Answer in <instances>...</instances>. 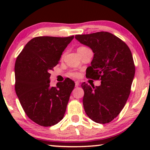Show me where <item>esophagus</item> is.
<instances>
[{"instance_id": "1", "label": "esophagus", "mask_w": 150, "mask_h": 150, "mask_svg": "<svg viewBox=\"0 0 150 150\" xmlns=\"http://www.w3.org/2000/svg\"><path fill=\"white\" fill-rule=\"evenodd\" d=\"M75 87H78V86L80 85V82H79V81H75Z\"/></svg>"}]
</instances>
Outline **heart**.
<instances>
[{
  "label": "heart",
  "instance_id": "1",
  "mask_svg": "<svg viewBox=\"0 0 150 150\" xmlns=\"http://www.w3.org/2000/svg\"><path fill=\"white\" fill-rule=\"evenodd\" d=\"M85 49H86V47H85V46H80V47L78 48L77 51H80V50ZM68 76L73 77H78L80 76V73L76 71H71L68 73Z\"/></svg>",
  "mask_w": 150,
  "mask_h": 150
}]
</instances>
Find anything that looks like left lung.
<instances>
[{"label":"left lung","mask_w":150,"mask_h":150,"mask_svg":"<svg viewBox=\"0 0 150 150\" xmlns=\"http://www.w3.org/2000/svg\"><path fill=\"white\" fill-rule=\"evenodd\" d=\"M75 39L94 53L86 77L101 80L96 87L85 82L81 85L85 113L96 123H109L120 113L130 95L135 72L131 51L123 41L107 32L77 34Z\"/></svg>","instance_id":"obj_1"}]
</instances>
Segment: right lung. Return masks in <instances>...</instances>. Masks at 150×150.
<instances>
[{
  "mask_svg": "<svg viewBox=\"0 0 150 150\" xmlns=\"http://www.w3.org/2000/svg\"><path fill=\"white\" fill-rule=\"evenodd\" d=\"M73 38L34 37L15 61V92L27 116L42 126H51L63 119L75 87L69 78L56 87H51L49 80L50 70L58 64Z\"/></svg>",
  "mask_w": 150,
  "mask_h": 150,
  "instance_id": "right-lung-1",
  "label": "right lung"
}]
</instances>
